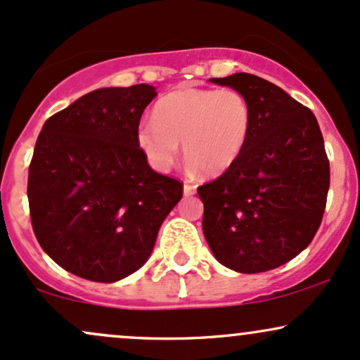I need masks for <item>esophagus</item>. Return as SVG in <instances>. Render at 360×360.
I'll return each instance as SVG.
<instances>
[{
	"mask_svg": "<svg viewBox=\"0 0 360 360\" xmlns=\"http://www.w3.org/2000/svg\"><path fill=\"white\" fill-rule=\"evenodd\" d=\"M183 191H184V196H193V194L196 193V186H193V184H188V183H184V188H183Z\"/></svg>",
	"mask_w": 360,
	"mask_h": 360,
	"instance_id": "obj_1",
	"label": "esophagus"
}]
</instances>
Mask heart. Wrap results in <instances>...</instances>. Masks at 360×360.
Segmentation results:
<instances>
[{
	"instance_id": "1",
	"label": "heart",
	"mask_w": 360,
	"mask_h": 360,
	"mask_svg": "<svg viewBox=\"0 0 360 360\" xmlns=\"http://www.w3.org/2000/svg\"><path fill=\"white\" fill-rule=\"evenodd\" d=\"M250 128V105L238 91L181 88L157 101L154 120L140 122L135 140L157 172L174 166L183 142L189 166L218 177L240 159Z\"/></svg>"
}]
</instances>
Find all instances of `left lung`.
I'll list each match as a JSON object with an SVG mask.
<instances>
[{
  "label": "left lung",
  "instance_id": "1",
  "mask_svg": "<svg viewBox=\"0 0 360 360\" xmlns=\"http://www.w3.org/2000/svg\"><path fill=\"white\" fill-rule=\"evenodd\" d=\"M249 101L252 128L237 164L198 188L214 259L255 274L295 259L323 218L330 164L315 115L272 82L237 72L213 77Z\"/></svg>",
  "mask_w": 360,
  "mask_h": 360
}]
</instances>
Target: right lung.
Returning a JSON list of instances; mask_svg holds the SVG:
<instances>
[{"label": "right lung", "mask_w": 360, "mask_h": 360, "mask_svg": "<svg viewBox=\"0 0 360 360\" xmlns=\"http://www.w3.org/2000/svg\"><path fill=\"white\" fill-rule=\"evenodd\" d=\"M154 86L101 88L44 123L28 169L32 226L62 269L96 283L139 271L183 184L150 169L135 140Z\"/></svg>", "instance_id": "add662e5"}]
</instances>
